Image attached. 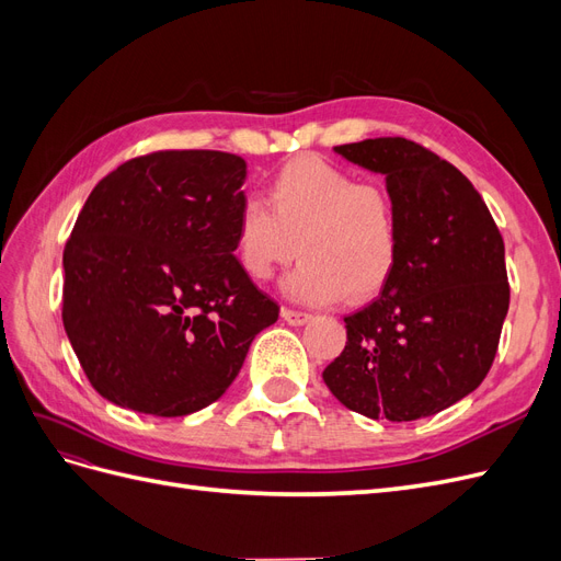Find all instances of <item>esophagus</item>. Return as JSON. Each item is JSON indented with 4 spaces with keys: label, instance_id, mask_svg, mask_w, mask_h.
<instances>
[{
    "label": "esophagus",
    "instance_id": "1",
    "mask_svg": "<svg viewBox=\"0 0 561 561\" xmlns=\"http://www.w3.org/2000/svg\"><path fill=\"white\" fill-rule=\"evenodd\" d=\"M280 316H283V320L287 322V325H295V328H299V325H304V322L311 320V313L295 311V309H283Z\"/></svg>",
    "mask_w": 561,
    "mask_h": 561
}]
</instances>
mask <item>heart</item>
I'll use <instances>...</instances> for the list:
<instances>
[{
  "mask_svg": "<svg viewBox=\"0 0 561 561\" xmlns=\"http://www.w3.org/2000/svg\"><path fill=\"white\" fill-rule=\"evenodd\" d=\"M266 202L245 198L233 217L231 250L248 278L268 280L297 252L283 290L304 304L365 301L393 278L402 229L383 184L304 154L268 180Z\"/></svg>",
  "mask_w": 561,
  "mask_h": 561,
  "instance_id": "heart-1",
  "label": "heart"
}]
</instances>
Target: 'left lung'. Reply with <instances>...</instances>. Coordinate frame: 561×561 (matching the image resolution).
Listing matches in <instances>:
<instances>
[{"label": "left lung", "instance_id": "obj_1", "mask_svg": "<svg viewBox=\"0 0 561 561\" xmlns=\"http://www.w3.org/2000/svg\"><path fill=\"white\" fill-rule=\"evenodd\" d=\"M334 151L386 175L402 250L381 297L344 318L346 346L322 379L363 416H433L496 358L511 307L503 236L470 180L423 145L375 138Z\"/></svg>", "mask_w": 561, "mask_h": 561}]
</instances>
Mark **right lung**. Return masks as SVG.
Listing matches in <instances>:
<instances>
[{"label": "right lung", "mask_w": 561, "mask_h": 561, "mask_svg": "<svg viewBox=\"0 0 561 561\" xmlns=\"http://www.w3.org/2000/svg\"><path fill=\"white\" fill-rule=\"evenodd\" d=\"M245 175L227 151H151L83 203L62 252V325L110 402L154 416L198 412L278 320L231 250Z\"/></svg>", "instance_id": "obj_1"}]
</instances>
